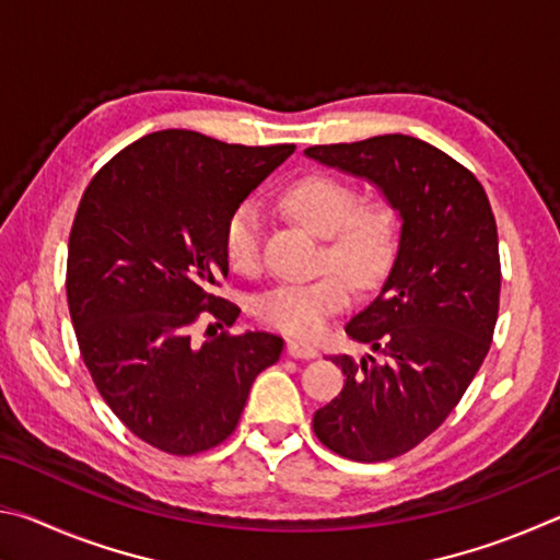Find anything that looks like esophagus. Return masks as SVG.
<instances>
[{
  "label": "esophagus",
  "instance_id": "1",
  "mask_svg": "<svg viewBox=\"0 0 560 560\" xmlns=\"http://www.w3.org/2000/svg\"><path fill=\"white\" fill-rule=\"evenodd\" d=\"M287 353H289L291 358H316L318 350H316L314 346H311V343H306V340L289 338V340H287Z\"/></svg>",
  "mask_w": 560,
  "mask_h": 560
}]
</instances>
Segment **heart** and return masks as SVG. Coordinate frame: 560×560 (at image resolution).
I'll use <instances>...</instances> for the list:
<instances>
[{"mask_svg":"<svg viewBox=\"0 0 560 560\" xmlns=\"http://www.w3.org/2000/svg\"><path fill=\"white\" fill-rule=\"evenodd\" d=\"M279 202L291 217L316 234H324V267L330 269L308 281H289L264 291L254 314L283 334L311 338L324 330L355 289L381 283L397 257V217L383 200H360L358 189L334 175L311 173L283 189ZM264 217L257 205L242 202L226 217L222 249L230 267L257 273L261 267Z\"/></svg>","mask_w":560,"mask_h":560,"instance_id":"heart-1","label":"heart"}]
</instances>
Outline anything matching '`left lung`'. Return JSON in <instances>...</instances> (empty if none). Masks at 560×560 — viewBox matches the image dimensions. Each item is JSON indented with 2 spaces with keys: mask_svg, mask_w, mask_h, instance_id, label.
Wrapping results in <instances>:
<instances>
[{
  "mask_svg": "<svg viewBox=\"0 0 560 560\" xmlns=\"http://www.w3.org/2000/svg\"><path fill=\"white\" fill-rule=\"evenodd\" d=\"M306 158L373 183L402 220L383 289L346 334L385 355L355 363L314 415L316 438L353 462H385L447 420L485 363L499 316V236L489 197L457 160L412 136L314 145Z\"/></svg>",
  "mask_w": 560,
  "mask_h": 560,
  "instance_id": "left-lung-1",
  "label": "left lung"
}]
</instances>
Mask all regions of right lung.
Returning <instances> with one entry per match:
<instances>
[{
    "label": "right lung",
    "instance_id": "1",
    "mask_svg": "<svg viewBox=\"0 0 560 560\" xmlns=\"http://www.w3.org/2000/svg\"><path fill=\"white\" fill-rule=\"evenodd\" d=\"M293 150L160 130L108 160L81 197L66 261L75 340L113 415L155 450L189 457L224 442L254 377L281 355L264 330H214L195 346L189 326L205 311L217 328L240 316L212 293L230 271L224 222Z\"/></svg>",
    "mask_w": 560,
    "mask_h": 560
}]
</instances>
